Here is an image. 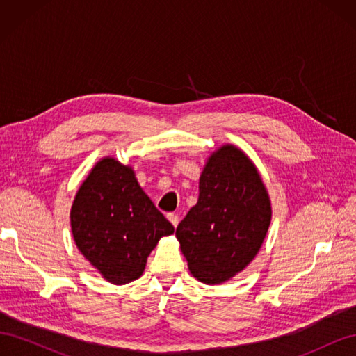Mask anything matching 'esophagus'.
Listing matches in <instances>:
<instances>
[{
    "label": "esophagus",
    "mask_w": 356,
    "mask_h": 356,
    "mask_svg": "<svg viewBox=\"0 0 356 356\" xmlns=\"http://www.w3.org/2000/svg\"><path fill=\"white\" fill-rule=\"evenodd\" d=\"M166 217H168V220L172 222V225H174V227H177L178 222H179L178 215H177V213H174V212H169V213L166 215Z\"/></svg>",
    "instance_id": "esophagus-1"
}]
</instances>
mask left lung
Here are the masks:
<instances>
[{"label":"left lung","mask_w":356,"mask_h":356,"mask_svg":"<svg viewBox=\"0 0 356 356\" xmlns=\"http://www.w3.org/2000/svg\"><path fill=\"white\" fill-rule=\"evenodd\" d=\"M267 190L252 161L225 145L213 153L199 181V200L177 227L191 275L217 285L252 261L270 225Z\"/></svg>","instance_id":"obj_1"}]
</instances>
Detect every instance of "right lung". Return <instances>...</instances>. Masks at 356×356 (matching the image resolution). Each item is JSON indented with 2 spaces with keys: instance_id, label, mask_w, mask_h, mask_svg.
I'll return each instance as SVG.
<instances>
[{
  "instance_id": "obj_1",
  "label": "right lung",
  "mask_w": 356,
  "mask_h": 356,
  "mask_svg": "<svg viewBox=\"0 0 356 356\" xmlns=\"http://www.w3.org/2000/svg\"><path fill=\"white\" fill-rule=\"evenodd\" d=\"M71 227L81 254L115 285L141 276L159 239L175 232L139 187L134 170L110 157L80 187Z\"/></svg>"
}]
</instances>
